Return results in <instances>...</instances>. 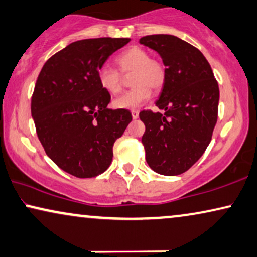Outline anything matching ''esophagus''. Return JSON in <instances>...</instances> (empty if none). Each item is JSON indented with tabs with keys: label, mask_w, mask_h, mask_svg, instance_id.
Instances as JSON below:
<instances>
[{
	"label": "esophagus",
	"mask_w": 257,
	"mask_h": 257,
	"mask_svg": "<svg viewBox=\"0 0 257 257\" xmlns=\"http://www.w3.org/2000/svg\"><path fill=\"white\" fill-rule=\"evenodd\" d=\"M132 113V118L133 119H137L139 116V112L138 111H136V109H133V111L131 112Z\"/></svg>",
	"instance_id": "esophagus-1"
}]
</instances>
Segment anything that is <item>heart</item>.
<instances>
[{
    "label": "heart",
    "instance_id": "obj_1",
    "mask_svg": "<svg viewBox=\"0 0 257 257\" xmlns=\"http://www.w3.org/2000/svg\"><path fill=\"white\" fill-rule=\"evenodd\" d=\"M115 62L119 71L132 74L131 91L118 96L113 105L116 108L137 109L151 98V88L159 91L166 81V68L161 60L153 59L150 53L142 47H130L116 55ZM99 84L109 94H118L122 89L121 74L116 69L104 66L98 72Z\"/></svg>",
    "mask_w": 257,
    "mask_h": 257
}]
</instances>
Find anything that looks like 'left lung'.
I'll list each match as a JSON object with an SVG mask.
<instances>
[{
	"label": "left lung",
	"mask_w": 257,
	"mask_h": 257,
	"mask_svg": "<svg viewBox=\"0 0 257 257\" xmlns=\"http://www.w3.org/2000/svg\"><path fill=\"white\" fill-rule=\"evenodd\" d=\"M142 45L161 55L166 81L156 106L162 113L142 111V143L150 168L159 175L188 171L211 142L218 113L219 88L201 51L177 36L148 35Z\"/></svg>",
	"instance_id": "obj_1"
}]
</instances>
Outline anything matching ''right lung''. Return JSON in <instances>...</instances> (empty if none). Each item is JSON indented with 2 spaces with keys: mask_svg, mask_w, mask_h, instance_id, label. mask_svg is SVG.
<instances>
[{
  "mask_svg": "<svg viewBox=\"0 0 257 257\" xmlns=\"http://www.w3.org/2000/svg\"><path fill=\"white\" fill-rule=\"evenodd\" d=\"M125 38L72 42L46 61L32 96L39 141L60 169L92 178L111 165L113 145L132 120L128 109H109L111 95L98 72Z\"/></svg>",
  "mask_w": 257,
  "mask_h": 257,
  "instance_id": "right-lung-1",
  "label": "right lung"
}]
</instances>
